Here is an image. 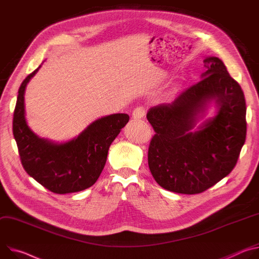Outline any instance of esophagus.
Wrapping results in <instances>:
<instances>
[{
	"mask_svg": "<svg viewBox=\"0 0 259 259\" xmlns=\"http://www.w3.org/2000/svg\"><path fill=\"white\" fill-rule=\"evenodd\" d=\"M145 113H146V109L145 107L143 106H140V107H137L134 111H133V118L134 119H141L145 116Z\"/></svg>",
	"mask_w": 259,
	"mask_h": 259,
	"instance_id": "34e87169",
	"label": "esophagus"
}]
</instances>
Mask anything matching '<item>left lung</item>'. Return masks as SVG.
Returning <instances> with one entry per match:
<instances>
[{"label":"left lung","instance_id":"obj_1","mask_svg":"<svg viewBox=\"0 0 259 259\" xmlns=\"http://www.w3.org/2000/svg\"><path fill=\"white\" fill-rule=\"evenodd\" d=\"M202 80L173 103L152 107L147 119L155 135L150 141L148 164L164 189L200 193L234 169L246 140V102L240 84L215 56L204 60ZM218 114L193 131L208 103Z\"/></svg>","mask_w":259,"mask_h":259}]
</instances>
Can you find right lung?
<instances>
[{
    "label": "right lung",
    "instance_id": "right-lung-1",
    "mask_svg": "<svg viewBox=\"0 0 259 259\" xmlns=\"http://www.w3.org/2000/svg\"><path fill=\"white\" fill-rule=\"evenodd\" d=\"M40 68L22 81L13 114V136L21 164L28 175L54 193L84 190L99 179L109 147L130 116L117 113L99 118L78 137L60 144L38 137L25 121L24 91Z\"/></svg>",
    "mask_w": 259,
    "mask_h": 259
}]
</instances>
